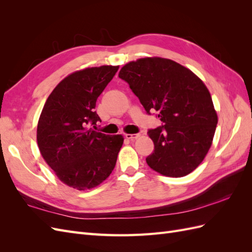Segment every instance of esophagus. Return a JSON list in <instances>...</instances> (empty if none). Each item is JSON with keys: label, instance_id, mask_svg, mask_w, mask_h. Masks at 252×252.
I'll return each instance as SVG.
<instances>
[{"label": "esophagus", "instance_id": "obj_1", "mask_svg": "<svg viewBox=\"0 0 252 252\" xmlns=\"http://www.w3.org/2000/svg\"><path fill=\"white\" fill-rule=\"evenodd\" d=\"M140 136L139 133H133V134H130V133H126L125 134V138L128 139V140H136Z\"/></svg>", "mask_w": 252, "mask_h": 252}]
</instances>
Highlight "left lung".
I'll list each match as a JSON object with an SVG mask.
<instances>
[{"label": "left lung", "instance_id": "8db88e82", "mask_svg": "<svg viewBox=\"0 0 252 252\" xmlns=\"http://www.w3.org/2000/svg\"><path fill=\"white\" fill-rule=\"evenodd\" d=\"M119 77L129 84L146 112L158 111L163 123L148 131L155 144L146 158L148 166L170 178L192 172L208 154L218 124L203 81L183 65L158 57L131 61Z\"/></svg>", "mask_w": 252, "mask_h": 252}]
</instances>
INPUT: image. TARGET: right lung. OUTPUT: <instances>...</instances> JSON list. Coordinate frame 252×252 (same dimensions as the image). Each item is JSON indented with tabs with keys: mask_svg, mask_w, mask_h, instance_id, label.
Masks as SVG:
<instances>
[{
	"mask_svg": "<svg viewBox=\"0 0 252 252\" xmlns=\"http://www.w3.org/2000/svg\"><path fill=\"white\" fill-rule=\"evenodd\" d=\"M118 69L103 65L70 73L52 90L41 112L36 129L41 155L61 182L77 190L107 179L123 145L122 134L110 136L89 126L101 121L95 103Z\"/></svg>",
	"mask_w": 252,
	"mask_h": 252,
	"instance_id": "right-lung-1",
	"label": "right lung"
}]
</instances>
